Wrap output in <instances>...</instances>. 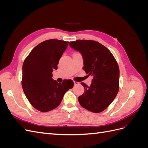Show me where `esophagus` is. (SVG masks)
Segmentation results:
<instances>
[{"label":"esophagus","instance_id":"34e87169","mask_svg":"<svg viewBox=\"0 0 148 148\" xmlns=\"http://www.w3.org/2000/svg\"><path fill=\"white\" fill-rule=\"evenodd\" d=\"M74 84H75V85L79 84V82H74Z\"/></svg>","mask_w":148,"mask_h":148}]
</instances>
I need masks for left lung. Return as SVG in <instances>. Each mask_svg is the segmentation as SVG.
Masks as SVG:
<instances>
[{
    "label": "left lung",
    "mask_w": 148,
    "mask_h": 148,
    "mask_svg": "<svg viewBox=\"0 0 148 148\" xmlns=\"http://www.w3.org/2000/svg\"><path fill=\"white\" fill-rule=\"evenodd\" d=\"M70 46L82 53L84 70L93 77L89 86L84 83V92L78 99L92 112L99 113L111 104L119 89V67L112 53L102 44L91 40H77Z\"/></svg>",
    "instance_id": "obj_1"
}]
</instances>
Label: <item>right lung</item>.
Segmentation results:
<instances>
[{"instance_id":"1","label":"right lung","mask_w":148,"mask_h":148,"mask_svg":"<svg viewBox=\"0 0 148 148\" xmlns=\"http://www.w3.org/2000/svg\"><path fill=\"white\" fill-rule=\"evenodd\" d=\"M68 44L62 40H46L36 46L23 62L22 88L30 104L39 111L46 112L56 108L66 91L73 87L71 79L59 83L52 78Z\"/></svg>"}]
</instances>
